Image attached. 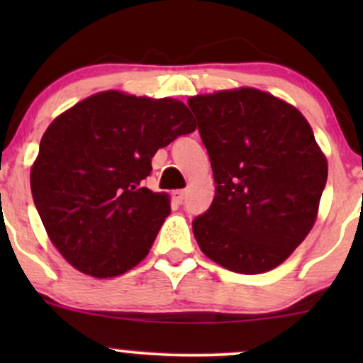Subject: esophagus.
Here are the masks:
<instances>
[{"mask_svg": "<svg viewBox=\"0 0 363 363\" xmlns=\"http://www.w3.org/2000/svg\"><path fill=\"white\" fill-rule=\"evenodd\" d=\"M184 196H186V191L184 189H176V191H172V199L176 203H179V205H181L182 203V199H184Z\"/></svg>", "mask_w": 363, "mask_h": 363, "instance_id": "1", "label": "esophagus"}]
</instances>
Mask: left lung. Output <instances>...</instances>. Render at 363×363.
<instances>
[{"mask_svg":"<svg viewBox=\"0 0 363 363\" xmlns=\"http://www.w3.org/2000/svg\"><path fill=\"white\" fill-rule=\"evenodd\" d=\"M215 179L210 210L193 222L199 249L242 274L280 266L318 220L328 160L291 104L252 86L187 99Z\"/></svg>","mask_w":363,"mask_h":363,"instance_id":"1","label":"left lung"}]
</instances>
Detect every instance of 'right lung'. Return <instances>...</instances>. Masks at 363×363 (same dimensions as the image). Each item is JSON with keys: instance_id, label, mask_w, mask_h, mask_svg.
Instances as JSON below:
<instances>
[{"instance_id": "right-lung-1", "label": "right lung", "mask_w": 363, "mask_h": 363, "mask_svg": "<svg viewBox=\"0 0 363 363\" xmlns=\"http://www.w3.org/2000/svg\"><path fill=\"white\" fill-rule=\"evenodd\" d=\"M196 129L176 99L106 90L49 124L30 169V189L48 237L73 268L114 278L147 257L167 193L143 187L158 148Z\"/></svg>"}]
</instances>
